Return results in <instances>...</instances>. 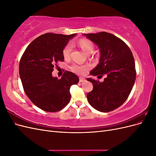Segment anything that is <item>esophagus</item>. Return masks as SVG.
I'll return each mask as SVG.
<instances>
[{
	"mask_svg": "<svg viewBox=\"0 0 156 156\" xmlns=\"http://www.w3.org/2000/svg\"><path fill=\"white\" fill-rule=\"evenodd\" d=\"M84 81H85V79H83V78H82V77H80V78H79V82H80V83H83V82H84Z\"/></svg>",
	"mask_w": 156,
	"mask_h": 156,
	"instance_id": "1",
	"label": "esophagus"
}]
</instances>
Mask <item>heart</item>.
I'll return each mask as SVG.
<instances>
[{
	"label": "heart",
	"mask_w": 156,
	"mask_h": 156,
	"mask_svg": "<svg viewBox=\"0 0 156 156\" xmlns=\"http://www.w3.org/2000/svg\"><path fill=\"white\" fill-rule=\"evenodd\" d=\"M78 45L84 53L88 55L91 54L94 49V45L92 42L87 39L80 40L78 42ZM71 51H72V45L68 44L64 47L62 50V55L65 58L67 59L69 58ZM70 68L74 73L79 75H83L90 69V67L88 65H79L74 64Z\"/></svg>",
	"instance_id": "obj_1"
}]
</instances>
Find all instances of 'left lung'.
Instances as JSON below:
<instances>
[{
  "label": "left lung",
  "instance_id": "left-lung-1",
  "mask_svg": "<svg viewBox=\"0 0 156 156\" xmlns=\"http://www.w3.org/2000/svg\"><path fill=\"white\" fill-rule=\"evenodd\" d=\"M84 35L98 45L101 53L100 63L90 73L106 76L103 82L87 79L93 84L87 96L88 103L100 112L112 111L123 104L133 88L136 79L133 54L124 41L110 33Z\"/></svg>",
  "mask_w": 156,
  "mask_h": 156
}]
</instances>
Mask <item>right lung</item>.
Returning a JSON list of instances; mask_svg holds the SVG:
<instances>
[{"instance_id":"obj_1","label":"right lung","mask_w":156,"mask_h":156,"mask_svg":"<svg viewBox=\"0 0 156 156\" xmlns=\"http://www.w3.org/2000/svg\"><path fill=\"white\" fill-rule=\"evenodd\" d=\"M75 35L46 33L33 40L21 56L20 74L23 90L41 110H62L70 101L71 86L79 83L77 75L68 71L60 79L52 76L53 68L64 60V48Z\"/></svg>"}]
</instances>
